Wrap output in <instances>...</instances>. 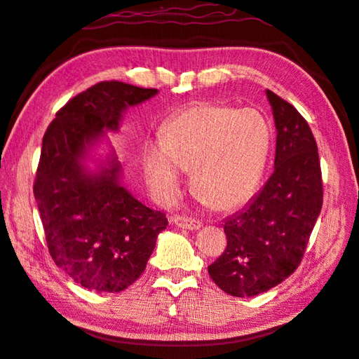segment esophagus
Masks as SVG:
<instances>
[{"instance_id":"34e87169","label":"esophagus","mask_w":359,"mask_h":359,"mask_svg":"<svg viewBox=\"0 0 359 359\" xmlns=\"http://www.w3.org/2000/svg\"><path fill=\"white\" fill-rule=\"evenodd\" d=\"M172 222L177 227L187 229V230H198L203 226L201 221L194 219V218H187V217H173Z\"/></svg>"}]
</instances>
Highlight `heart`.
<instances>
[{
    "instance_id": "b5f03b06",
    "label": "heart",
    "mask_w": 359,
    "mask_h": 359,
    "mask_svg": "<svg viewBox=\"0 0 359 359\" xmlns=\"http://www.w3.org/2000/svg\"><path fill=\"white\" fill-rule=\"evenodd\" d=\"M270 133L267 123L250 109L200 102L167 124L161 147L142 156L152 192L164 203L177 198L181 170H192L190 186L203 203L218 210L249 200L264 170Z\"/></svg>"
}]
</instances>
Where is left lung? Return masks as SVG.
Segmentation results:
<instances>
[{"label": "left lung", "instance_id": "1", "mask_svg": "<svg viewBox=\"0 0 359 359\" xmlns=\"http://www.w3.org/2000/svg\"><path fill=\"white\" fill-rule=\"evenodd\" d=\"M266 95L276 127L275 169L258 195L224 219L227 247L209 266L215 284L238 298L267 292L297 270L323 205L312 130L287 101Z\"/></svg>", "mask_w": 359, "mask_h": 359}]
</instances>
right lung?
<instances>
[{"mask_svg":"<svg viewBox=\"0 0 359 359\" xmlns=\"http://www.w3.org/2000/svg\"><path fill=\"white\" fill-rule=\"evenodd\" d=\"M156 93L98 83L72 98L44 133L34 195L47 247L62 272L93 292H121L137 281L169 224L165 213L149 209L123 186L121 163L107 141V132H119L127 109ZM101 144L109 146L104 158L94 156Z\"/></svg>","mask_w":359,"mask_h":359,"instance_id":"right-lung-1","label":"right lung"}]
</instances>
